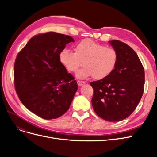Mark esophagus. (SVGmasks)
Instances as JSON below:
<instances>
[{
    "mask_svg": "<svg viewBox=\"0 0 157 157\" xmlns=\"http://www.w3.org/2000/svg\"><path fill=\"white\" fill-rule=\"evenodd\" d=\"M77 84H78V85L79 86H82L84 85L86 83H85L84 81H80V80H78V81H77Z\"/></svg>",
    "mask_w": 157,
    "mask_h": 157,
    "instance_id": "1",
    "label": "esophagus"
}]
</instances>
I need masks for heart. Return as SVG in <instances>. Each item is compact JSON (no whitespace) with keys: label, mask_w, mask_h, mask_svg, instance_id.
I'll return each instance as SVG.
<instances>
[{"label":"heart","mask_w":157,"mask_h":157,"mask_svg":"<svg viewBox=\"0 0 157 157\" xmlns=\"http://www.w3.org/2000/svg\"><path fill=\"white\" fill-rule=\"evenodd\" d=\"M118 53L109 47L85 39L80 42L75 48V53L64 49L59 55L60 61L66 70L70 72L76 71L79 67H84L76 73L78 79L93 77L101 80L113 72L117 64Z\"/></svg>","instance_id":"heart-1"}]
</instances>
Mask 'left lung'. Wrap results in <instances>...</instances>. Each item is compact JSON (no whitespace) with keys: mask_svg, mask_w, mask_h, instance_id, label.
<instances>
[{"mask_svg":"<svg viewBox=\"0 0 157 157\" xmlns=\"http://www.w3.org/2000/svg\"><path fill=\"white\" fill-rule=\"evenodd\" d=\"M109 42L118 53L117 64L109 76L90 83L91 103L98 117L115 122L126 118L136 109L143 95L145 76L132 48L117 40Z\"/></svg>","mask_w":157,"mask_h":157,"instance_id":"obj_1","label":"left lung"}]
</instances>
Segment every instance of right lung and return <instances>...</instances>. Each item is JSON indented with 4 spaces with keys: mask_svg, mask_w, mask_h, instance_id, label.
<instances>
[{
    "mask_svg": "<svg viewBox=\"0 0 157 157\" xmlns=\"http://www.w3.org/2000/svg\"><path fill=\"white\" fill-rule=\"evenodd\" d=\"M70 36L55 32L37 35L18 53L14 83L24 105L44 119L64 115L78 89L77 81L62 64L59 55Z\"/></svg>",
    "mask_w": 157,
    "mask_h": 157,
    "instance_id": "add662e5",
    "label": "right lung"
}]
</instances>
